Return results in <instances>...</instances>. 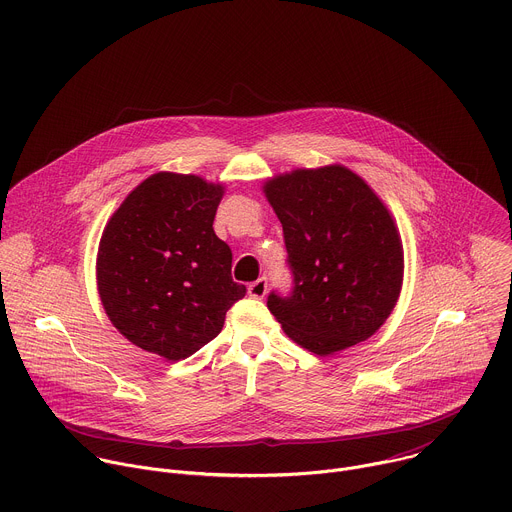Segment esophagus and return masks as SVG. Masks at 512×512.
Wrapping results in <instances>:
<instances>
[{
	"instance_id": "esophagus-1",
	"label": "esophagus",
	"mask_w": 512,
	"mask_h": 512,
	"mask_svg": "<svg viewBox=\"0 0 512 512\" xmlns=\"http://www.w3.org/2000/svg\"><path fill=\"white\" fill-rule=\"evenodd\" d=\"M247 291H249L251 298L263 300V298L267 296V279H265V277H259L257 281H253V283L247 287Z\"/></svg>"
}]
</instances>
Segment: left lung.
I'll return each instance as SVG.
<instances>
[{"mask_svg":"<svg viewBox=\"0 0 512 512\" xmlns=\"http://www.w3.org/2000/svg\"><path fill=\"white\" fill-rule=\"evenodd\" d=\"M263 192L283 227L294 273L267 308L302 348L328 356L371 338L403 285V243L375 190L340 164L277 174Z\"/></svg>","mask_w":512,"mask_h":512,"instance_id":"8db88e82","label":"left lung"}]
</instances>
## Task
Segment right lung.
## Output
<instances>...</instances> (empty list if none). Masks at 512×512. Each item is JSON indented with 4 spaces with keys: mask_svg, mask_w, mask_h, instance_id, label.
I'll use <instances>...</instances> for the list:
<instances>
[{
    "mask_svg": "<svg viewBox=\"0 0 512 512\" xmlns=\"http://www.w3.org/2000/svg\"><path fill=\"white\" fill-rule=\"evenodd\" d=\"M223 184L158 172L135 186L107 221L97 289L111 324L135 346L180 360L223 330L245 296L233 253L212 223Z\"/></svg>",
    "mask_w": 512,
    "mask_h": 512,
    "instance_id": "add662e5",
    "label": "right lung"
}]
</instances>
